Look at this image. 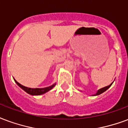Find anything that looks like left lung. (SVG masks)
<instances>
[{"label": "left lung", "instance_id": "left-lung-1", "mask_svg": "<svg viewBox=\"0 0 128 128\" xmlns=\"http://www.w3.org/2000/svg\"><path fill=\"white\" fill-rule=\"evenodd\" d=\"M112 83H110V84L109 86H106V87H104V88H101V89H100V90H98V92H96V94H94V96L100 95V94H101L103 93V92H104L106 90H108V88H109L111 86V85H112Z\"/></svg>", "mask_w": 128, "mask_h": 128}]
</instances>
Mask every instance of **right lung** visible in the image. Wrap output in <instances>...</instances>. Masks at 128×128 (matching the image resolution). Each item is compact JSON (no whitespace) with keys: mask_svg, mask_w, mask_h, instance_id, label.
I'll list each match as a JSON object with an SVG mask.
<instances>
[{"mask_svg":"<svg viewBox=\"0 0 128 128\" xmlns=\"http://www.w3.org/2000/svg\"><path fill=\"white\" fill-rule=\"evenodd\" d=\"M15 80V79H14ZM15 82H16L18 86H20L22 90L25 91L26 93L29 94L30 95L32 96H38V95H41V94H43L46 93L47 92H49L50 90H51L52 88H54L55 86H56V83L52 85L51 86H49V87H47V88H27V87H25V86H22L21 85L20 83H19L18 81L15 80Z\"/></svg>","mask_w":128,"mask_h":128,"instance_id":"obj_1","label":"right lung"}]
</instances>
